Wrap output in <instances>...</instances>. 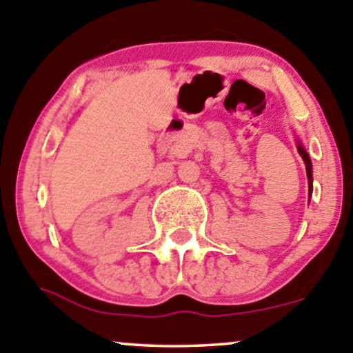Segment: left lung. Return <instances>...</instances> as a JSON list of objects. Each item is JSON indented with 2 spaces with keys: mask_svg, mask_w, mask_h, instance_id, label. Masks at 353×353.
I'll list each match as a JSON object with an SVG mask.
<instances>
[{
  "mask_svg": "<svg viewBox=\"0 0 353 353\" xmlns=\"http://www.w3.org/2000/svg\"><path fill=\"white\" fill-rule=\"evenodd\" d=\"M296 148H299V153L300 157H302L303 163H305V168H307V178H308V193L312 195V190H314V176H312V160L310 157H308V153L305 152L302 141L296 140Z\"/></svg>",
  "mask_w": 353,
  "mask_h": 353,
  "instance_id": "left-lung-1",
  "label": "left lung"
}]
</instances>
